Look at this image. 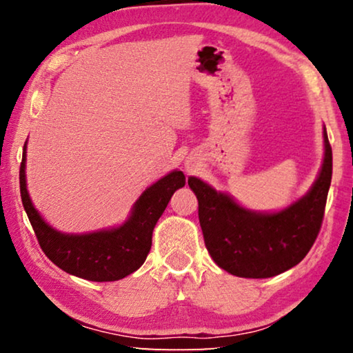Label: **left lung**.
I'll return each instance as SVG.
<instances>
[{
	"mask_svg": "<svg viewBox=\"0 0 353 353\" xmlns=\"http://www.w3.org/2000/svg\"><path fill=\"white\" fill-rule=\"evenodd\" d=\"M319 174L302 198L279 212H255L201 179L188 177L199 202V223L208 254L232 276L268 279L291 270L319 234L332 182V148L324 126Z\"/></svg>",
	"mask_w": 353,
	"mask_h": 353,
	"instance_id": "left-lung-1",
	"label": "left lung"
}]
</instances>
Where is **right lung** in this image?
<instances>
[{"instance_id":"add662e5","label":"right lung","mask_w":353,"mask_h":353,"mask_svg":"<svg viewBox=\"0 0 353 353\" xmlns=\"http://www.w3.org/2000/svg\"><path fill=\"white\" fill-rule=\"evenodd\" d=\"M26 145L20 166L21 202L39 244L56 266L92 282H115L139 270L151 250L152 230L174 191L185 185L174 170L143 191L121 225L88 234H63L43 219L26 187Z\"/></svg>"}]
</instances>
